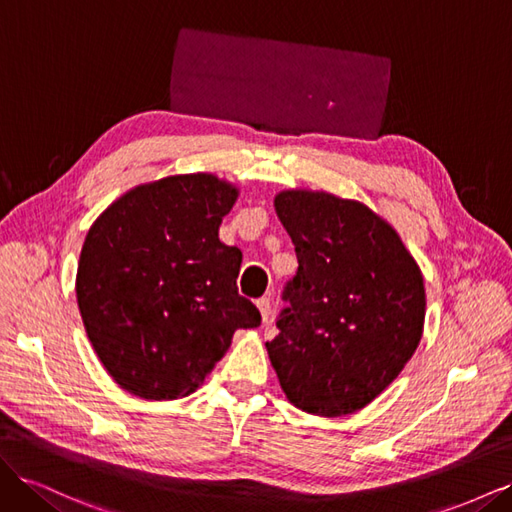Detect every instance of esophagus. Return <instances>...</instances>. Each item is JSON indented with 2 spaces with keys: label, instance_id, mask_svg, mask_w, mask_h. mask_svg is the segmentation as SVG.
<instances>
[{
  "label": "esophagus",
  "instance_id": "esophagus-1",
  "mask_svg": "<svg viewBox=\"0 0 512 512\" xmlns=\"http://www.w3.org/2000/svg\"><path fill=\"white\" fill-rule=\"evenodd\" d=\"M258 309H260V316H262V322H269L271 318V299L269 297H262L256 301Z\"/></svg>",
  "mask_w": 512,
  "mask_h": 512
}]
</instances>
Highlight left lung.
I'll list each match as a JSON object with an SVG mask.
<instances>
[{
    "instance_id": "8db88e82",
    "label": "left lung",
    "mask_w": 512,
    "mask_h": 512,
    "mask_svg": "<svg viewBox=\"0 0 512 512\" xmlns=\"http://www.w3.org/2000/svg\"><path fill=\"white\" fill-rule=\"evenodd\" d=\"M277 218L299 269L269 359L290 404L342 416L371 404L421 342L425 286L397 232L356 200L286 190Z\"/></svg>"
}]
</instances>
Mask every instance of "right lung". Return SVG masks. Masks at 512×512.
Masks as SVG:
<instances>
[{
  "mask_svg": "<svg viewBox=\"0 0 512 512\" xmlns=\"http://www.w3.org/2000/svg\"><path fill=\"white\" fill-rule=\"evenodd\" d=\"M237 196L213 175H175L123 194L89 228L76 301L121 389L156 401L188 397L232 333L260 324L237 290L241 250L218 237Z\"/></svg>",
  "mask_w": 512,
  "mask_h": 512,
  "instance_id": "1",
  "label": "right lung"
}]
</instances>
